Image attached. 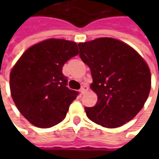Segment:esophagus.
Returning a JSON list of instances; mask_svg holds the SVG:
<instances>
[{"instance_id": "obj_1", "label": "esophagus", "mask_w": 159, "mask_h": 159, "mask_svg": "<svg viewBox=\"0 0 159 159\" xmlns=\"http://www.w3.org/2000/svg\"><path fill=\"white\" fill-rule=\"evenodd\" d=\"M88 90H89V87L87 86V85H84V86L82 87V89H81V93H82V94H84Z\"/></svg>"}]
</instances>
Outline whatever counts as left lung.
I'll return each instance as SVG.
<instances>
[{
	"label": "left lung",
	"mask_w": 159,
	"mask_h": 159,
	"mask_svg": "<svg viewBox=\"0 0 159 159\" xmlns=\"http://www.w3.org/2000/svg\"><path fill=\"white\" fill-rule=\"evenodd\" d=\"M79 55L91 70L90 89L97 94L87 117L105 128H118L136 116L151 90V71L136 50L120 40L101 37L78 43Z\"/></svg>",
	"instance_id": "obj_1"
}]
</instances>
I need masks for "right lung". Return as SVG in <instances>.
I'll list each match as a JSON object with an SVG mask.
<instances>
[{
  "label": "right lung",
  "mask_w": 159,
  "mask_h": 159,
  "mask_svg": "<svg viewBox=\"0 0 159 159\" xmlns=\"http://www.w3.org/2000/svg\"><path fill=\"white\" fill-rule=\"evenodd\" d=\"M77 54L76 42L49 38L30 47L12 68L13 102L34 126L51 128L65 119L77 92L66 87L62 68Z\"/></svg>",
  "instance_id": "add662e5"
}]
</instances>
